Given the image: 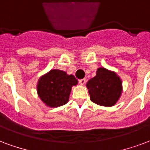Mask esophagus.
I'll list each match as a JSON object with an SVG mask.
<instances>
[{
    "label": "esophagus",
    "instance_id": "34e87169",
    "mask_svg": "<svg viewBox=\"0 0 150 150\" xmlns=\"http://www.w3.org/2000/svg\"><path fill=\"white\" fill-rule=\"evenodd\" d=\"M85 82H86V79H81L79 80V83L81 85H84L85 84Z\"/></svg>",
    "mask_w": 150,
    "mask_h": 150
}]
</instances>
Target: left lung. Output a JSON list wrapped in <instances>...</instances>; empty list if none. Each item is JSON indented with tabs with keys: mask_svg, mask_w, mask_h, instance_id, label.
<instances>
[{
	"mask_svg": "<svg viewBox=\"0 0 150 150\" xmlns=\"http://www.w3.org/2000/svg\"><path fill=\"white\" fill-rule=\"evenodd\" d=\"M90 99L105 107L115 105L122 93V81L115 72L99 68L96 75L87 82Z\"/></svg>",
	"mask_w": 150,
	"mask_h": 150,
	"instance_id": "obj_1",
	"label": "left lung"
}]
</instances>
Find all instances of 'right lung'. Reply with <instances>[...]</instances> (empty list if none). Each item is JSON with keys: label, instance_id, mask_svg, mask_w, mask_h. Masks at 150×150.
Returning <instances> with one entry per match:
<instances>
[{"label": "right lung", "instance_id": "1", "mask_svg": "<svg viewBox=\"0 0 150 150\" xmlns=\"http://www.w3.org/2000/svg\"><path fill=\"white\" fill-rule=\"evenodd\" d=\"M77 83L74 75H67L64 71L53 69L39 79L37 91L43 103L55 108L68 102L72 86Z\"/></svg>", "mask_w": 150, "mask_h": 150}]
</instances>
